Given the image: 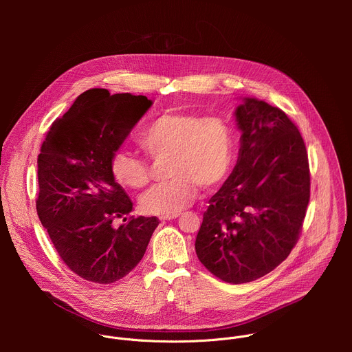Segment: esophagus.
Listing matches in <instances>:
<instances>
[{
    "label": "esophagus",
    "mask_w": 352,
    "mask_h": 352,
    "mask_svg": "<svg viewBox=\"0 0 352 352\" xmlns=\"http://www.w3.org/2000/svg\"><path fill=\"white\" fill-rule=\"evenodd\" d=\"M178 217V214H175V216H170V217H160V221L162 223H164V221H168V220H174V219H177Z\"/></svg>",
    "instance_id": "34e87169"
}]
</instances>
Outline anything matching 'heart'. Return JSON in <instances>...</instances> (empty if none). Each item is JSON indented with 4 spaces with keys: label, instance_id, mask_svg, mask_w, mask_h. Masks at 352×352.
Returning <instances> with one entry per match:
<instances>
[{
    "label": "heart",
    "instance_id": "1",
    "mask_svg": "<svg viewBox=\"0 0 352 352\" xmlns=\"http://www.w3.org/2000/svg\"><path fill=\"white\" fill-rule=\"evenodd\" d=\"M143 148L152 159L170 156L167 182L140 197L146 214L170 217L186 209L199 186L212 189L230 171L234 156V133L217 116L166 113L144 131ZM111 173L124 186L139 189L148 184V163L133 153L118 152L111 159Z\"/></svg>",
    "mask_w": 352,
    "mask_h": 352
}]
</instances>
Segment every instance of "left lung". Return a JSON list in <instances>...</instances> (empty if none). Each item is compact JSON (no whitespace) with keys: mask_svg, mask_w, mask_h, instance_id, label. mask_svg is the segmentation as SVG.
<instances>
[{"mask_svg":"<svg viewBox=\"0 0 352 352\" xmlns=\"http://www.w3.org/2000/svg\"><path fill=\"white\" fill-rule=\"evenodd\" d=\"M234 111L241 131L236 164L210 197L196 236L199 261L223 281H254L274 270L296 243L311 196L307 147L292 121L255 97Z\"/></svg>","mask_w":352,"mask_h":352,"instance_id":"left-lung-1","label":"left lung"}]
</instances>
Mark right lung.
<instances>
[{
	"label": "right lung",
	"mask_w": 352,
	"mask_h": 352,
	"mask_svg": "<svg viewBox=\"0 0 352 352\" xmlns=\"http://www.w3.org/2000/svg\"><path fill=\"white\" fill-rule=\"evenodd\" d=\"M146 96L89 89L57 120L37 159V214L64 263L79 277L111 284L143 258L156 217H131L132 202L111 159L152 107ZM122 218L126 223L113 227Z\"/></svg>",
	"instance_id": "right-lung-1"
}]
</instances>
